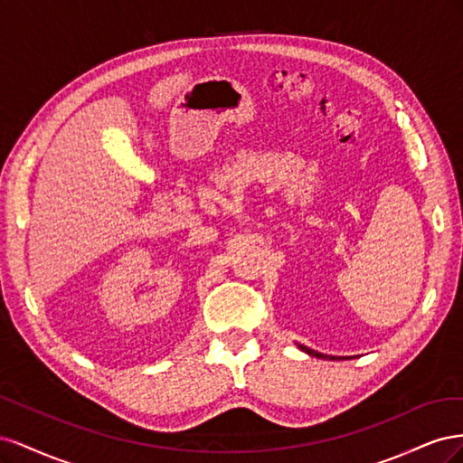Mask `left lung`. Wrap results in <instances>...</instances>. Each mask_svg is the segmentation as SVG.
<instances>
[{
    "label": "left lung",
    "mask_w": 463,
    "mask_h": 463,
    "mask_svg": "<svg viewBox=\"0 0 463 463\" xmlns=\"http://www.w3.org/2000/svg\"><path fill=\"white\" fill-rule=\"evenodd\" d=\"M301 349H303V352H307V354H309V355H313V357H320V359H325L326 355H322V354H318V352H313V349H309V347H305V345H299ZM334 359V357H332Z\"/></svg>",
    "instance_id": "8db88e82"
}]
</instances>
